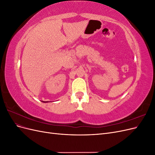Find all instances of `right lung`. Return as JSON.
I'll return each mask as SVG.
<instances>
[{"label": "right lung", "instance_id": "obj_1", "mask_svg": "<svg viewBox=\"0 0 155 155\" xmlns=\"http://www.w3.org/2000/svg\"><path fill=\"white\" fill-rule=\"evenodd\" d=\"M43 102H47V101H43Z\"/></svg>", "mask_w": 155, "mask_h": 155}]
</instances>
